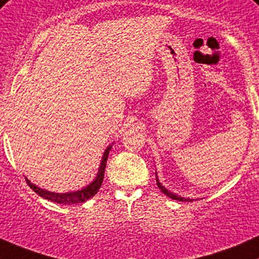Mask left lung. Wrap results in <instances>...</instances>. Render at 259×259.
I'll list each match as a JSON object with an SVG mask.
<instances>
[{"mask_svg":"<svg viewBox=\"0 0 259 259\" xmlns=\"http://www.w3.org/2000/svg\"><path fill=\"white\" fill-rule=\"evenodd\" d=\"M156 182H157V186H158V188H160V189L162 190V192H163L164 194L167 195V197H169V198L175 199V200H180V201H187V200L192 201V199H186V198H182V197H180V195H176V194H173V193L168 192V190H167L166 188H164L163 186H161V183H160V182H158L157 177H156Z\"/></svg>","mask_w":259,"mask_h":259,"instance_id":"obj_1","label":"left lung"}]
</instances>
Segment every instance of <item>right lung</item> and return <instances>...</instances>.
<instances>
[{
	"label": "right lung",
	"mask_w": 259,
	"mask_h": 259,
	"mask_svg": "<svg viewBox=\"0 0 259 259\" xmlns=\"http://www.w3.org/2000/svg\"><path fill=\"white\" fill-rule=\"evenodd\" d=\"M110 149L112 146H109L106 150L103 156V160H102L101 167H99V172L96 177V180L87 186L86 188H83L82 190H77V192L73 193H64V194H59V193H51L48 192V190L40 189L39 187L34 186L33 183H30V181L27 180L28 186L32 188L36 194H39L40 197L48 199V200L54 201V203L58 204H64V205H71V204H77V203H83V201L88 200L90 198H92L93 195L97 194V192L101 188L102 183H103V178H104V171H106V166H107V160H108V155H109Z\"/></svg>",
	"instance_id": "right-lung-1"
}]
</instances>
